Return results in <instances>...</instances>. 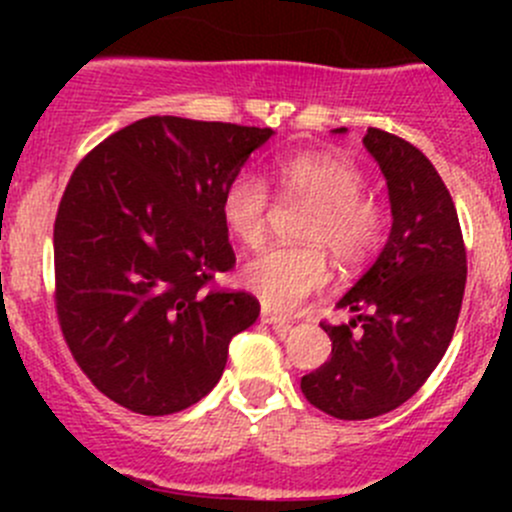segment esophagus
Listing matches in <instances>:
<instances>
[{"instance_id":"1","label":"esophagus","mask_w":512,"mask_h":512,"mask_svg":"<svg viewBox=\"0 0 512 512\" xmlns=\"http://www.w3.org/2000/svg\"><path fill=\"white\" fill-rule=\"evenodd\" d=\"M260 319H262V322H265V324H270V327H277V329H287L289 324H292V319L282 317V314L272 312V309H267V307H262Z\"/></svg>"}]
</instances>
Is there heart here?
Here are the masks:
<instances>
[{
    "label": "heart",
    "mask_w": 512,
    "mask_h": 512,
    "mask_svg": "<svg viewBox=\"0 0 512 512\" xmlns=\"http://www.w3.org/2000/svg\"><path fill=\"white\" fill-rule=\"evenodd\" d=\"M275 178L287 198L314 203L302 240L307 245H277L260 252L242 270V282L265 307L292 312L309 294L329 282L327 252L342 267H359L386 237V210L364 193L366 175L354 160L332 151H307L275 163ZM220 215L232 237L247 247L265 240L270 193L250 170L232 175L220 195Z\"/></svg>",
    "instance_id": "1"
}]
</instances>
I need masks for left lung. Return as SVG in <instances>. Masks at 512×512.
Listing matches in <instances>:
<instances>
[{
	"instance_id": "obj_1",
	"label": "left lung",
	"mask_w": 512,
	"mask_h": 512,
	"mask_svg": "<svg viewBox=\"0 0 512 512\" xmlns=\"http://www.w3.org/2000/svg\"><path fill=\"white\" fill-rule=\"evenodd\" d=\"M364 146L386 178L394 223L374 265L337 302L354 319L322 322L332 356L302 376L304 399L342 421L389 414L426 384L453 339L468 272L456 205L431 160L379 128Z\"/></svg>"
}]
</instances>
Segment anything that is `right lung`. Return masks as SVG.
<instances>
[{
  "instance_id": "obj_1",
  "label": "right lung",
  "mask_w": 512,
  "mask_h": 512,
  "mask_svg": "<svg viewBox=\"0 0 512 512\" xmlns=\"http://www.w3.org/2000/svg\"><path fill=\"white\" fill-rule=\"evenodd\" d=\"M272 133L148 116L76 165L54 223L56 314L76 364L123 409L198 404L260 317L250 292L205 287L235 267L223 188Z\"/></svg>"
}]
</instances>
